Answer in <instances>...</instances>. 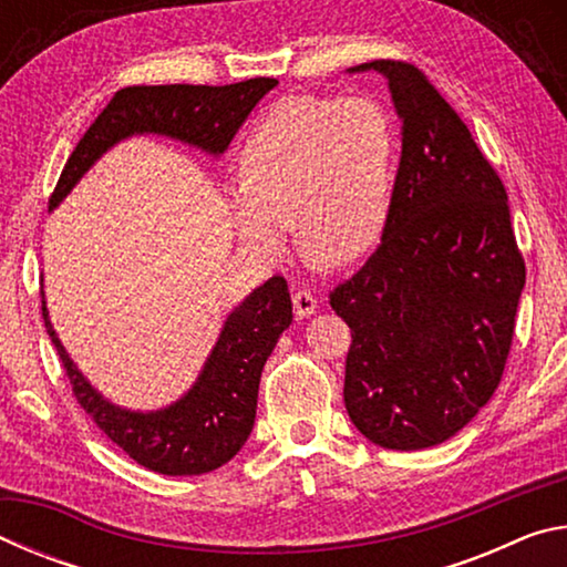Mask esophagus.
Wrapping results in <instances>:
<instances>
[{
    "label": "esophagus",
    "instance_id": "obj_1",
    "mask_svg": "<svg viewBox=\"0 0 567 567\" xmlns=\"http://www.w3.org/2000/svg\"><path fill=\"white\" fill-rule=\"evenodd\" d=\"M292 305H295L297 318H307V315L318 310V297H315L310 290H297L292 295Z\"/></svg>",
    "mask_w": 567,
    "mask_h": 567
}]
</instances>
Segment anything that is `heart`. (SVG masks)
<instances>
[{
    "mask_svg": "<svg viewBox=\"0 0 567 567\" xmlns=\"http://www.w3.org/2000/svg\"><path fill=\"white\" fill-rule=\"evenodd\" d=\"M395 130L370 100L285 97L247 132L229 215L252 252L280 257L295 227L307 260H358L385 229Z\"/></svg>",
    "mask_w": 567,
    "mask_h": 567,
    "instance_id": "heart-1",
    "label": "heart"
}]
</instances>
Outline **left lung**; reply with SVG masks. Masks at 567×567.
Masks as SVG:
<instances>
[{"label":"left lung","mask_w":567,"mask_h":567,"mask_svg":"<svg viewBox=\"0 0 567 567\" xmlns=\"http://www.w3.org/2000/svg\"><path fill=\"white\" fill-rule=\"evenodd\" d=\"M388 76L402 120L400 165L380 245L330 292L352 342L344 408L380 447L445 443L501 385L525 260L501 175L425 72Z\"/></svg>","instance_id":"1"}]
</instances>
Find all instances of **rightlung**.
Returning a JSON list of instances; mask_svg holds the SVG:
<instances>
[{"label":"right lung","mask_w":567,"mask_h":567,"mask_svg":"<svg viewBox=\"0 0 567 567\" xmlns=\"http://www.w3.org/2000/svg\"><path fill=\"white\" fill-rule=\"evenodd\" d=\"M277 84L270 76L209 87V84H134L114 92L66 159L50 207L74 187L94 159L114 142L137 132H157L223 155L255 110ZM44 328L72 382V395L114 445L162 475H203L233 460L252 433L262 368L277 338L292 322L287 280L275 275L229 315L213 354L185 398L159 412H130L94 392L56 340L42 302Z\"/></svg>","instance_id":"add662e5"}]
</instances>
